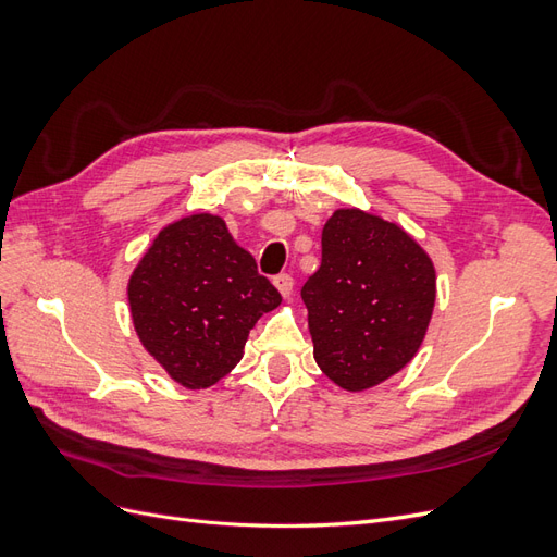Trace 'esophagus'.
Listing matches in <instances>:
<instances>
[{
	"instance_id": "1",
	"label": "esophagus",
	"mask_w": 557,
	"mask_h": 557,
	"mask_svg": "<svg viewBox=\"0 0 557 557\" xmlns=\"http://www.w3.org/2000/svg\"><path fill=\"white\" fill-rule=\"evenodd\" d=\"M274 285H276V290L283 295V297H290V293H293V276L290 274H278L276 278H274Z\"/></svg>"
}]
</instances>
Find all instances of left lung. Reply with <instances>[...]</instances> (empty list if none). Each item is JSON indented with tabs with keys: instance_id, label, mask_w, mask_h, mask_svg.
Wrapping results in <instances>:
<instances>
[{
	"instance_id": "1",
	"label": "left lung",
	"mask_w": 557,
	"mask_h": 557,
	"mask_svg": "<svg viewBox=\"0 0 557 557\" xmlns=\"http://www.w3.org/2000/svg\"><path fill=\"white\" fill-rule=\"evenodd\" d=\"M323 262L301 288L318 367L344 391L379 385L423 344L436 299L432 258L381 215L336 209L323 227Z\"/></svg>"
}]
</instances>
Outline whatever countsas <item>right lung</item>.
<instances>
[{"instance_id":"right-lung-1","label":"right lung","mask_w":557,"mask_h":557,"mask_svg":"<svg viewBox=\"0 0 557 557\" xmlns=\"http://www.w3.org/2000/svg\"><path fill=\"white\" fill-rule=\"evenodd\" d=\"M127 299L141 346L188 391L230 374L258 318L281 305L256 258L207 211L158 232L127 281Z\"/></svg>"}]
</instances>
